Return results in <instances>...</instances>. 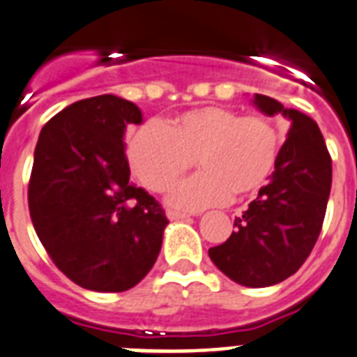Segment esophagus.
Listing matches in <instances>:
<instances>
[{"label": "esophagus", "mask_w": 357, "mask_h": 357, "mask_svg": "<svg viewBox=\"0 0 357 357\" xmlns=\"http://www.w3.org/2000/svg\"><path fill=\"white\" fill-rule=\"evenodd\" d=\"M166 215L169 220H182V219H188V217H190L188 213H181V211H173V210L167 211Z\"/></svg>", "instance_id": "obj_1"}]
</instances>
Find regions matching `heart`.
I'll list each match as a JSON object with an SVG mask.
<instances>
[{"mask_svg": "<svg viewBox=\"0 0 357 357\" xmlns=\"http://www.w3.org/2000/svg\"><path fill=\"white\" fill-rule=\"evenodd\" d=\"M281 135L266 116L219 105L191 109L160 123H146L128 142L137 181L151 191L167 190L191 167L200 173L178 182L166 202L175 210L200 211L226 204L231 195L261 190L275 169Z\"/></svg>", "mask_w": 357, "mask_h": 357, "instance_id": "obj_1", "label": "heart"}]
</instances>
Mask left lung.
Returning a JSON list of instances; mask_svg holds the SVG:
<instances>
[{
	"mask_svg": "<svg viewBox=\"0 0 357 357\" xmlns=\"http://www.w3.org/2000/svg\"><path fill=\"white\" fill-rule=\"evenodd\" d=\"M252 102L266 116L290 122L287 142L268 184L235 217L234 234L208 253L237 284L264 288L294 275L310 255L331 195L332 158L310 116L264 94H253Z\"/></svg>",
	"mask_w": 357,
	"mask_h": 357,
	"instance_id": "left-lung-1",
	"label": "left lung"
}]
</instances>
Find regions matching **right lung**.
<instances>
[{"mask_svg": "<svg viewBox=\"0 0 357 357\" xmlns=\"http://www.w3.org/2000/svg\"><path fill=\"white\" fill-rule=\"evenodd\" d=\"M137 104L114 94L79 100L43 126L29 210L43 248L70 281L126 291L142 281L169 225L157 200L129 181L126 131Z\"/></svg>", "mask_w": 357, "mask_h": 357, "instance_id": "add662e5", "label": "right lung"}]
</instances>
